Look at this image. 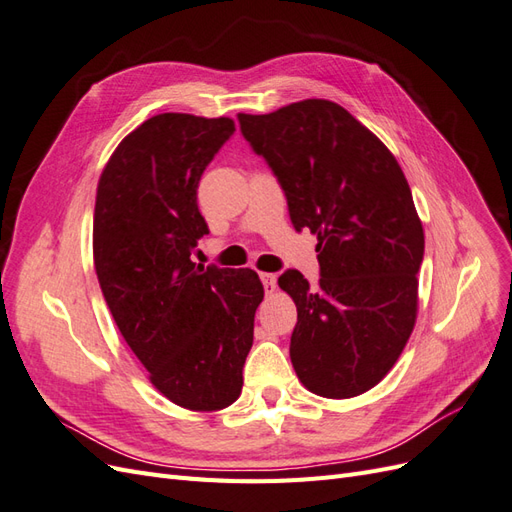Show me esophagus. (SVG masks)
<instances>
[{"mask_svg": "<svg viewBox=\"0 0 512 512\" xmlns=\"http://www.w3.org/2000/svg\"><path fill=\"white\" fill-rule=\"evenodd\" d=\"M260 280H262V286H265L267 294L275 292V288H277V275H273V273H260Z\"/></svg>", "mask_w": 512, "mask_h": 512, "instance_id": "obj_1", "label": "esophagus"}]
</instances>
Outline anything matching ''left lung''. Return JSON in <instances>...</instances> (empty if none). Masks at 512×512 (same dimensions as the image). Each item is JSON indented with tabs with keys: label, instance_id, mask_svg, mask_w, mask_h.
Wrapping results in <instances>:
<instances>
[{
	"label": "left lung",
	"instance_id": "8db88e82",
	"mask_svg": "<svg viewBox=\"0 0 512 512\" xmlns=\"http://www.w3.org/2000/svg\"><path fill=\"white\" fill-rule=\"evenodd\" d=\"M241 134L284 190L290 222L318 235V286L288 269L290 361L305 389L348 399L376 386L414 329L425 235L393 153L329 100L239 113Z\"/></svg>",
	"mask_w": 512,
	"mask_h": 512
}]
</instances>
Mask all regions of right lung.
Masks as SVG:
<instances>
[{"label": "right lung", "instance_id": "right-lung-1", "mask_svg": "<svg viewBox=\"0 0 512 512\" xmlns=\"http://www.w3.org/2000/svg\"><path fill=\"white\" fill-rule=\"evenodd\" d=\"M235 134L228 117L162 113L128 134L98 183L94 265L126 344L173 404L213 412L241 395L265 290L252 269L192 262L209 228L196 192Z\"/></svg>", "mask_w": 512, "mask_h": 512}]
</instances>
